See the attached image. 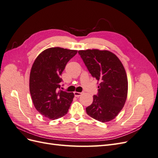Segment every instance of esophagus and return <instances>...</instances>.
Segmentation results:
<instances>
[{
    "mask_svg": "<svg viewBox=\"0 0 158 158\" xmlns=\"http://www.w3.org/2000/svg\"><path fill=\"white\" fill-rule=\"evenodd\" d=\"M74 94L75 97H79V96H80L81 95L83 94L84 92H74Z\"/></svg>",
    "mask_w": 158,
    "mask_h": 158,
    "instance_id": "esophagus-1",
    "label": "esophagus"
}]
</instances>
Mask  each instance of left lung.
Segmentation results:
<instances>
[{"label":"left lung","mask_w":158,"mask_h":158,"mask_svg":"<svg viewBox=\"0 0 158 158\" xmlns=\"http://www.w3.org/2000/svg\"><path fill=\"white\" fill-rule=\"evenodd\" d=\"M89 73L99 82L98 93L86 107L89 116L98 121L113 120L125 106L128 80L125 68L118 57L109 51H78Z\"/></svg>","instance_id":"1"}]
</instances>
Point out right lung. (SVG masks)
Returning <instances> with one entry per match:
<instances>
[{
    "instance_id": "right-lung-1",
    "label": "right lung",
    "mask_w": 158,
    "mask_h": 158,
    "mask_svg": "<svg viewBox=\"0 0 158 158\" xmlns=\"http://www.w3.org/2000/svg\"><path fill=\"white\" fill-rule=\"evenodd\" d=\"M78 51L52 47L38 55L30 76V92L37 111L49 119L68 113L74 95L61 90L60 78L68 62Z\"/></svg>"
}]
</instances>
